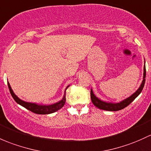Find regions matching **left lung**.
<instances>
[{
	"label": "left lung",
	"instance_id": "obj_1",
	"mask_svg": "<svg viewBox=\"0 0 151 151\" xmlns=\"http://www.w3.org/2000/svg\"><path fill=\"white\" fill-rule=\"evenodd\" d=\"M145 76H146V70H145V65L143 68V78H142V81L141 83L140 87H139L138 89H137L134 93H132V94L129 96V97L124 99V100L119 102V103L107 102L103 101V100H101L93 93L92 88L91 89V101L93 102V104H94L97 108L100 109L106 110V111H119V110L122 109L127 106L128 105L133 101L136 97L138 96V95L141 93V91H142V88H143L144 87V85H145Z\"/></svg>",
	"mask_w": 151,
	"mask_h": 151
}]
</instances>
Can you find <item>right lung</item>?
Instances as JSON below:
<instances>
[{
	"instance_id": "obj_1",
	"label": "right lung",
	"mask_w": 151,
	"mask_h": 151,
	"mask_svg": "<svg viewBox=\"0 0 151 151\" xmlns=\"http://www.w3.org/2000/svg\"><path fill=\"white\" fill-rule=\"evenodd\" d=\"M8 86H9V91H10V93L12 97L14 98V99L15 100V101L17 104H19L21 106H24V108L27 109L29 111H32V112L35 113V114H52V113H54L55 111H58L59 109H60L65 104V91L66 89L68 88V87L70 86H68L66 87L65 90L64 91V95H63V99L60 101L56 102V103L52 104H38L37 103H32V102H27L25 101H23L21 99H19L17 95L14 93V91L11 88L10 83L8 81Z\"/></svg>"
}]
</instances>
